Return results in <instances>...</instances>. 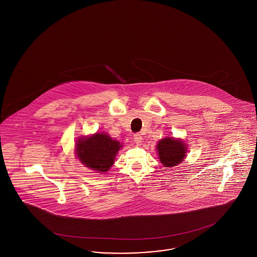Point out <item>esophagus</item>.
Wrapping results in <instances>:
<instances>
[{
	"mask_svg": "<svg viewBox=\"0 0 257 257\" xmlns=\"http://www.w3.org/2000/svg\"><path fill=\"white\" fill-rule=\"evenodd\" d=\"M141 140H142V137H141L140 134H135V135H134V141H135L137 144L141 143Z\"/></svg>",
	"mask_w": 257,
	"mask_h": 257,
	"instance_id": "esophagus-1",
	"label": "esophagus"
}]
</instances>
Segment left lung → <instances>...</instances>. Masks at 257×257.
Here are the masks:
<instances>
[{
    "label": "left lung",
    "mask_w": 257,
    "mask_h": 257,
    "mask_svg": "<svg viewBox=\"0 0 257 257\" xmlns=\"http://www.w3.org/2000/svg\"><path fill=\"white\" fill-rule=\"evenodd\" d=\"M156 150L164 167L171 168L184 161L187 154V145L182 140L165 138L158 142Z\"/></svg>",
    "instance_id": "obj_1"
}]
</instances>
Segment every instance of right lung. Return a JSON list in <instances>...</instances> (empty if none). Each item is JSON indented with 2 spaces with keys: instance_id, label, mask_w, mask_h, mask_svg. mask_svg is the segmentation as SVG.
Segmentation results:
<instances>
[{
  "instance_id": "right-lung-1",
  "label": "right lung",
  "mask_w": 257,
  "mask_h": 257,
  "mask_svg": "<svg viewBox=\"0 0 257 257\" xmlns=\"http://www.w3.org/2000/svg\"><path fill=\"white\" fill-rule=\"evenodd\" d=\"M76 155L81 163L92 171L106 172L113 166L121 144L107 134L96 133L76 141Z\"/></svg>"
}]
</instances>
